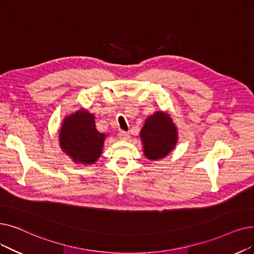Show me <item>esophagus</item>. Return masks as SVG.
<instances>
[{
  "instance_id": "obj_1",
  "label": "esophagus",
  "mask_w": 254,
  "mask_h": 254,
  "mask_svg": "<svg viewBox=\"0 0 254 254\" xmlns=\"http://www.w3.org/2000/svg\"><path fill=\"white\" fill-rule=\"evenodd\" d=\"M118 136L121 140H127L129 138V134L127 133V131H125V130H120Z\"/></svg>"
}]
</instances>
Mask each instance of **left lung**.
I'll list each match as a JSON object with an SVG mask.
<instances>
[{
	"mask_svg": "<svg viewBox=\"0 0 254 254\" xmlns=\"http://www.w3.org/2000/svg\"><path fill=\"white\" fill-rule=\"evenodd\" d=\"M144 154L149 160H159L173 149L178 131L171 119L163 112H157L146 119L141 129Z\"/></svg>",
	"mask_w": 254,
	"mask_h": 254,
	"instance_id": "1",
	"label": "left lung"
}]
</instances>
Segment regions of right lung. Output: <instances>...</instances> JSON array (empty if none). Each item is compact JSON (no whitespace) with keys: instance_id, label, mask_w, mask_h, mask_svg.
Instances as JSON below:
<instances>
[{"instance_id":"obj_1","label":"right lung","mask_w":254,"mask_h":254,"mask_svg":"<svg viewBox=\"0 0 254 254\" xmlns=\"http://www.w3.org/2000/svg\"><path fill=\"white\" fill-rule=\"evenodd\" d=\"M105 135L95 127L94 116L78 111L64 120L60 131V144L76 163L93 164L101 156Z\"/></svg>"}]
</instances>
